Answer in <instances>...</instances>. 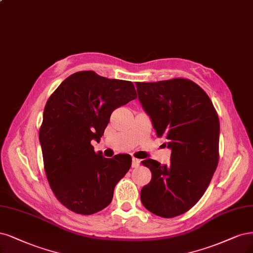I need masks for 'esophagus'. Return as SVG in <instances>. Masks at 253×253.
Here are the masks:
<instances>
[{
	"instance_id": "34e87169",
	"label": "esophagus",
	"mask_w": 253,
	"mask_h": 253,
	"mask_svg": "<svg viewBox=\"0 0 253 253\" xmlns=\"http://www.w3.org/2000/svg\"><path fill=\"white\" fill-rule=\"evenodd\" d=\"M139 164H140V161H139V159L133 158V160H132V167L133 168H138Z\"/></svg>"
}]
</instances>
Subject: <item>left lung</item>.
I'll return each mask as SVG.
<instances>
[{
    "instance_id": "obj_1",
    "label": "left lung",
    "mask_w": 253,
    "mask_h": 253,
    "mask_svg": "<svg viewBox=\"0 0 253 253\" xmlns=\"http://www.w3.org/2000/svg\"><path fill=\"white\" fill-rule=\"evenodd\" d=\"M136 85L157 136L171 151L169 165L150 158L141 162L152 171L151 182L141 189V202L156 215L177 216L201 199L211 181L219 161V117L208 95L191 81Z\"/></svg>"
}]
</instances>
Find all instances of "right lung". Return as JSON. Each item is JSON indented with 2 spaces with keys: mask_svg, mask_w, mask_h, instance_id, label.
<instances>
[{
  "mask_svg": "<svg viewBox=\"0 0 253 253\" xmlns=\"http://www.w3.org/2000/svg\"><path fill=\"white\" fill-rule=\"evenodd\" d=\"M136 97L132 82L81 71L48 99L40 129L43 165L55 197L70 211L93 214L111 203L132 157L106 158L95 153L91 141L100 140L113 111Z\"/></svg>",
  "mask_w": 253,
  "mask_h": 253,
  "instance_id": "add662e5",
  "label": "right lung"
}]
</instances>
